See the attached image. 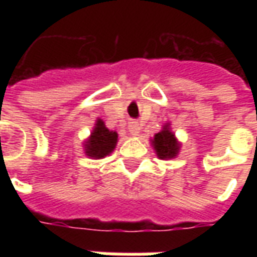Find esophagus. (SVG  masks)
Here are the masks:
<instances>
[{
	"mask_svg": "<svg viewBox=\"0 0 257 257\" xmlns=\"http://www.w3.org/2000/svg\"><path fill=\"white\" fill-rule=\"evenodd\" d=\"M128 129L131 134L134 135V136H138V135L140 134V123L136 122V121H134V122H129L128 125Z\"/></svg>",
	"mask_w": 257,
	"mask_h": 257,
	"instance_id": "esophagus-1",
	"label": "esophagus"
}]
</instances>
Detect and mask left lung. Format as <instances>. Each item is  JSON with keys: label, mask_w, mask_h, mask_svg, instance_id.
<instances>
[{"label": "left lung", "mask_w": 257, "mask_h": 257, "mask_svg": "<svg viewBox=\"0 0 257 257\" xmlns=\"http://www.w3.org/2000/svg\"><path fill=\"white\" fill-rule=\"evenodd\" d=\"M150 143L160 160L176 158L180 153V147H182V143L179 142L171 128V122L164 123L161 131L154 135L153 139H150Z\"/></svg>", "instance_id": "left-lung-1"}]
</instances>
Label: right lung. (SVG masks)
I'll return each mask as SVG.
<instances>
[{
  "mask_svg": "<svg viewBox=\"0 0 257 257\" xmlns=\"http://www.w3.org/2000/svg\"><path fill=\"white\" fill-rule=\"evenodd\" d=\"M117 132L110 131L106 126V123L103 122V119L97 118L89 138L85 139L82 143L85 156L92 160H101V158L111 154L117 146Z\"/></svg>",
  "mask_w": 257,
  "mask_h": 257,
  "instance_id": "right-lung-1",
  "label": "right lung"
}]
</instances>
